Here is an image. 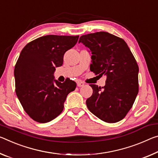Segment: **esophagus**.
Instances as JSON below:
<instances>
[{"label":"esophagus","mask_w":158,"mask_h":158,"mask_svg":"<svg viewBox=\"0 0 158 158\" xmlns=\"http://www.w3.org/2000/svg\"><path fill=\"white\" fill-rule=\"evenodd\" d=\"M84 83L83 81H78L77 82V86H78L79 87H81V86H84Z\"/></svg>","instance_id":"esophagus-1"}]
</instances>
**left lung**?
Returning a JSON list of instances; mask_svg holds the SVG:
<instances>
[{
    "instance_id": "obj_1",
    "label": "left lung",
    "mask_w": 158,
    "mask_h": 158,
    "mask_svg": "<svg viewBox=\"0 0 158 158\" xmlns=\"http://www.w3.org/2000/svg\"><path fill=\"white\" fill-rule=\"evenodd\" d=\"M91 52V71L107 77L103 87L90 84L92 96L86 103L90 112L107 123L122 120L139 93V66L123 39L108 32L83 35L79 43Z\"/></svg>"
}]
</instances>
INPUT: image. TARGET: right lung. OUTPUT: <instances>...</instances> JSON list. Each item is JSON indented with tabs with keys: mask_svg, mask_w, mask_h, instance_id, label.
I'll return each mask as SVG.
<instances>
[{
	"mask_svg": "<svg viewBox=\"0 0 158 158\" xmlns=\"http://www.w3.org/2000/svg\"><path fill=\"white\" fill-rule=\"evenodd\" d=\"M79 36L47 35L29 42L22 50L15 66V92L24 111L34 121L46 123L57 117L76 82L54 79L56 67L64 54L75 46Z\"/></svg>",
	"mask_w": 158,
	"mask_h": 158,
	"instance_id": "add662e5",
	"label": "right lung"
}]
</instances>
